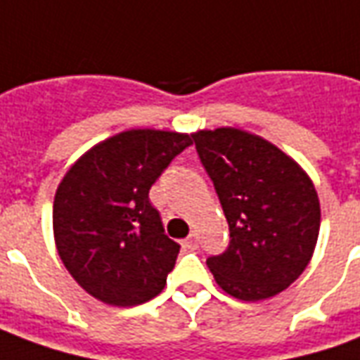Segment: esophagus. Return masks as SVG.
<instances>
[{
    "mask_svg": "<svg viewBox=\"0 0 360 360\" xmlns=\"http://www.w3.org/2000/svg\"><path fill=\"white\" fill-rule=\"evenodd\" d=\"M185 247H187V249H196V247H198V235H196L195 231L188 233V237L185 239Z\"/></svg>",
    "mask_w": 360,
    "mask_h": 360,
    "instance_id": "34e87169",
    "label": "esophagus"
}]
</instances>
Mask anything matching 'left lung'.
<instances>
[{
	"instance_id": "obj_1",
	"label": "left lung",
	"mask_w": 360,
	"mask_h": 360,
	"mask_svg": "<svg viewBox=\"0 0 360 360\" xmlns=\"http://www.w3.org/2000/svg\"><path fill=\"white\" fill-rule=\"evenodd\" d=\"M229 224V247L206 264L227 295L264 301L309 266L320 200L309 173L283 150L237 127L191 134Z\"/></svg>"
}]
</instances>
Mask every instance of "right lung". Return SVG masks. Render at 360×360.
Returning a JSON list of instances; mask_svg holds the SVG:
<instances>
[{
	"mask_svg": "<svg viewBox=\"0 0 360 360\" xmlns=\"http://www.w3.org/2000/svg\"><path fill=\"white\" fill-rule=\"evenodd\" d=\"M191 134L129 129L75 162L53 198V239L67 271L98 301L134 307L162 293L179 245L148 191Z\"/></svg>",
	"mask_w": 360,
	"mask_h": 360,
	"instance_id": "right-lung-1",
	"label": "right lung"
}]
</instances>
